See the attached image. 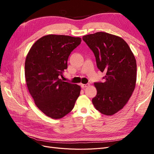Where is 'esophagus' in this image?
<instances>
[{"label":"esophagus","instance_id":"34e87169","mask_svg":"<svg viewBox=\"0 0 154 154\" xmlns=\"http://www.w3.org/2000/svg\"><path fill=\"white\" fill-rule=\"evenodd\" d=\"M88 86H89V83H87V84H82L81 85V87H82V88H86Z\"/></svg>","mask_w":154,"mask_h":154}]
</instances>
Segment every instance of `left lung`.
Masks as SVG:
<instances>
[{
	"mask_svg": "<svg viewBox=\"0 0 154 154\" xmlns=\"http://www.w3.org/2000/svg\"><path fill=\"white\" fill-rule=\"evenodd\" d=\"M82 39L94 53L97 68L106 72L103 83H94L97 94L92 103L101 114L114 115L127 103L134 91L136 58L127 43L118 36L97 32Z\"/></svg>",
	"mask_w": 154,
	"mask_h": 154,
	"instance_id": "left-lung-1",
	"label": "left lung"
}]
</instances>
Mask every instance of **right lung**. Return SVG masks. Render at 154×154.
Wrapping results in <instances>:
<instances>
[{
  "label": "right lung",
  "instance_id": "1",
  "mask_svg": "<svg viewBox=\"0 0 154 154\" xmlns=\"http://www.w3.org/2000/svg\"><path fill=\"white\" fill-rule=\"evenodd\" d=\"M80 37L48 35L31 46L25 62L26 84L36 106L48 117L60 119L74 108L81 87L63 82L70 54L81 43Z\"/></svg>",
  "mask_w": 154,
  "mask_h": 154
}]
</instances>
